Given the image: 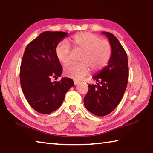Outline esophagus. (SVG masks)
Instances as JSON below:
<instances>
[{
    "label": "esophagus",
    "mask_w": 153,
    "mask_h": 153,
    "mask_svg": "<svg viewBox=\"0 0 153 153\" xmlns=\"http://www.w3.org/2000/svg\"><path fill=\"white\" fill-rule=\"evenodd\" d=\"M74 84H75V85H77V84H78L79 83V81H77V80H74Z\"/></svg>",
    "instance_id": "esophagus-1"
}]
</instances>
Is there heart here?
<instances>
[{
    "label": "heart",
    "instance_id": "obj_1",
    "mask_svg": "<svg viewBox=\"0 0 153 153\" xmlns=\"http://www.w3.org/2000/svg\"><path fill=\"white\" fill-rule=\"evenodd\" d=\"M75 49L82 51L79 63H69L64 67V74L67 77L79 79L88 74L90 69L93 71L101 70L107 65L112 55V47L107 40L90 32H81L71 38ZM70 46L65 41L58 44L55 49L56 56L62 64L70 60Z\"/></svg>",
    "mask_w": 153,
    "mask_h": 153
}]
</instances>
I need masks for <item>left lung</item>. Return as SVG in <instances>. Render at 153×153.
I'll list each match as a JSON object with an SVG mask.
<instances>
[{"label": "left lung", "mask_w": 153, "mask_h": 153, "mask_svg": "<svg viewBox=\"0 0 153 153\" xmlns=\"http://www.w3.org/2000/svg\"><path fill=\"white\" fill-rule=\"evenodd\" d=\"M112 47L108 65L93 76L99 84H89L84 98L85 107L97 116H105L120 104L128 82V56L122 45L111 33L103 32Z\"/></svg>", "instance_id": "obj_1"}]
</instances>
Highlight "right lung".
<instances>
[{
    "label": "right lung",
    "instance_id": "obj_1",
    "mask_svg": "<svg viewBox=\"0 0 153 153\" xmlns=\"http://www.w3.org/2000/svg\"><path fill=\"white\" fill-rule=\"evenodd\" d=\"M67 36L63 32H42L25 48L20 67L21 86L28 103L38 113L48 114L57 109L74 85L69 77L51 81L52 77L57 78L62 74L55 49Z\"/></svg>",
    "mask_w": 153,
    "mask_h": 153
}]
</instances>
